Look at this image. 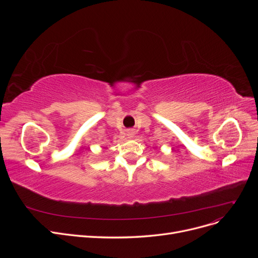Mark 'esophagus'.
<instances>
[{
	"label": "esophagus",
	"instance_id": "34e87169",
	"mask_svg": "<svg viewBox=\"0 0 258 258\" xmlns=\"http://www.w3.org/2000/svg\"><path fill=\"white\" fill-rule=\"evenodd\" d=\"M132 135H134L132 132H129V134H128V136H130V137H132Z\"/></svg>",
	"mask_w": 258,
	"mask_h": 258
}]
</instances>
